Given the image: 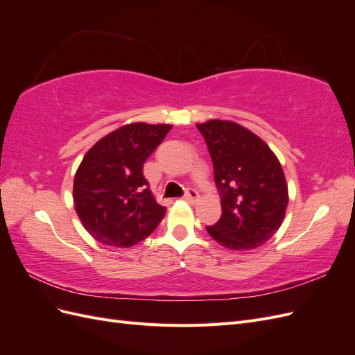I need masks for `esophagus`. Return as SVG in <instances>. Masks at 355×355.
I'll use <instances>...</instances> for the list:
<instances>
[{
    "instance_id": "esophagus-1",
    "label": "esophagus",
    "mask_w": 355,
    "mask_h": 355,
    "mask_svg": "<svg viewBox=\"0 0 355 355\" xmlns=\"http://www.w3.org/2000/svg\"><path fill=\"white\" fill-rule=\"evenodd\" d=\"M198 198H200L198 191L192 189V188H189V189L187 191V194H185V197H184V200L188 201V202H191V204H196V202L198 201Z\"/></svg>"
}]
</instances>
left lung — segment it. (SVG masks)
Here are the masks:
<instances>
[{"label":"left lung","instance_id":"8db88e82","mask_svg":"<svg viewBox=\"0 0 355 355\" xmlns=\"http://www.w3.org/2000/svg\"><path fill=\"white\" fill-rule=\"evenodd\" d=\"M213 163L222 216L207 227L230 250H252L282 227L288 204L280 161L259 136L234 121L197 124Z\"/></svg>","mask_w":355,"mask_h":355}]
</instances>
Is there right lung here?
I'll return each instance as SVG.
<instances>
[{
  "mask_svg": "<svg viewBox=\"0 0 355 355\" xmlns=\"http://www.w3.org/2000/svg\"><path fill=\"white\" fill-rule=\"evenodd\" d=\"M170 128V124H125L84 155L73 178V206L85 231L101 244L132 247L163 220L166 207L149 189L144 164Z\"/></svg>",
  "mask_w": 355,
  "mask_h": 355,
  "instance_id": "obj_1",
  "label": "right lung"
}]
</instances>
